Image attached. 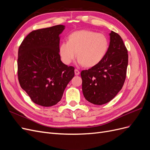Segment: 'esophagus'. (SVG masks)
Segmentation results:
<instances>
[{
	"label": "esophagus",
	"instance_id": "1",
	"mask_svg": "<svg viewBox=\"0 0 150 150\" xmlns=\"http://www.w3.org/2000/svg\"><path fill=\"white\" fill-rule=\"evenodd\" d=\"M74 72H75V75H76V76L79 75V73H80L79 71V70H78V69H76L74 70Z\"/></svg>",
	"mask_w": 150,
	"mask_h": 150
}]
</instances>
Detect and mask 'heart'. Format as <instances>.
I'll return each instance as SVG.
<instances>
[{"instance_id":"1","label":"heart","mask_w":150,"mask_h":150,"mask_svg":"<svg viewBox=\"0 0 150 150\" xmlns=\"http://www.w3.org/2000/svg\"><path fill=\"white\" fill-rule=\"evenodd\" d=\"M109 41L105 35L89 30H80L68 36L67 42L59 46V55L62 61L69 64L76 56L78 62L85 67L96 66L106 55Z\"/></svg>"}]
</instances>
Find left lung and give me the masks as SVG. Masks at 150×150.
<instances>
[{
	"label": "left lung",
	"mask_w": 150,
	"mask_h": 150,
	"mask_svg": "<svg viewBox=\"0 0 150 150\" xmlns=\"http://www.w3.org/2000/svg\"><path fill=\"white\" fill-rule=\"evenodd\" d=\"M106 55L96 66L81 72L84 98L94 104L110 102L122 89L126 76L128 54L121 36L111 31Z\"/></svg>",
	"instance_id": "left-lung-1"
}]
</instances>
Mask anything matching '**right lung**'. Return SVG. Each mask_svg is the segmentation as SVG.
<instances>
[{
	"label": "right lung",
	"mask_w": 150,
	"mask_h": 150,
	"mask_svg": "<svg viewBox=\"0 0 150 150\" xmlns=\"http://www.w3.org/2000/svg\"><path fill=\"white\" fill-rule=\"evenodd\" d=\"M64 25L34 30L18 50L17 76L22 89L34 103L49 107L61 101L74 67L61 61L59 34Z\"/></svg>",
	"instance_id": "1"
}]
</instances>
